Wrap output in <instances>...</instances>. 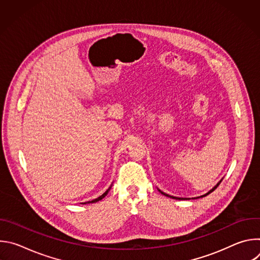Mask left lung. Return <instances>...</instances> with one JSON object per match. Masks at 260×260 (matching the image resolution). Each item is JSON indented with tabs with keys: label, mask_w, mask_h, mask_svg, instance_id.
Instances as JSON below:
<instances>
[{
	"label": "left lung",
	"mask_w": 260,
	"mask_h": 260,
	"mask_svg": "<svg viewBox=\"0 0 260 260\" xmlns=\"http://www.w3.org/2000/svg\"><path fill=\"white\" fill-rule=\"evenodd\" d=\"M221 181H222V179H221V180H220V181H219V182H218V183H217V184H216V185H215V186H214V187H213V188H212V189H211V190H210V191H208V192H207V193H206V194H204V196H201V197H198V198H193V200H194V199H199V198H204V197H206V196H208V194H210V193H211V192H213V191H214V190H215V189H216V188H217V187H218V185H219V184H220V183H221ZM158 191H159V192H161V193H162V194H164V196H166V197H169V198H172V199H175V200H190V199H186V198H177V197H173V196H170V194H167V193H165V192H162V191H161V190H160V189H158Z\"/></svg>",
	"instance_id": "8db88e82"
}]
</instances>
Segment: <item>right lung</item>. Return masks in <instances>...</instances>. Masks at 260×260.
Instances as JSON below:
<instances>
[{"label": "right lung", "mask_w": 260, "mask_h": 260, "mask_svg": "<svg viewBox=\"0 0 260 260\" xmlns=\"http://www.w3.org/2000/svg\"><path fill=\"white\" fill-rule=\"evenodd\" d=\"M111 187H112V185H111V186L101 196V197H99L98 199H94V200H92V201H89V202H86V203H82V204H92V203H96V202H99V201H101V200H103L107 194H108V192H109V190L111 189Z\"/></svg>", "instance_id": "1"}]
</instances>
